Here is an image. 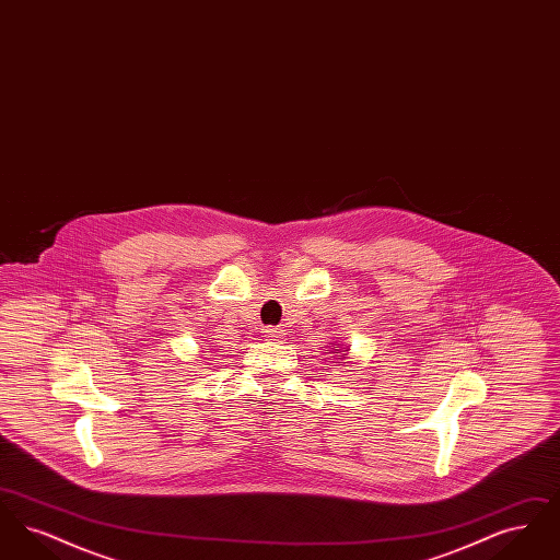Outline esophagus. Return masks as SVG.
Masks as SVG:
<instances>
[{
	"instance_id": "34e87169",
	"label": "esophagus",
	"mask_w": 560,
	"mask_h": 560,
	"mask_svg": "<svg viewBox=\"0 0 560 560\" xmlns=\"http://www.w3.org/2000/svg\"><path fill=\"white\" fill-rule=\"evenodd\" d=\"M262 334H265L267 340H277V338L283 336V329H279V327H267Z\"/></svg>"
}]
</instances>
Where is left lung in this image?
Returning a JSON list of instances; mask_svg holds the SVG:
<instances>
[{
  "label": "left lung",
  "instance_id": "left-lung-1",
  "mask_svg": "<svg viewBox=\"0 0 560 560\" xmlns=\"http://www.w3.org/2000/svg\"><path fill=\"white\" fill-rule=\"evenodd\" d=\"M334 350L338 352V359H340V361L347 359V350H342V345H334Z\"/></svg>",
  "mask_w": 560,
  "mask_h": 560
}]
</instances>
